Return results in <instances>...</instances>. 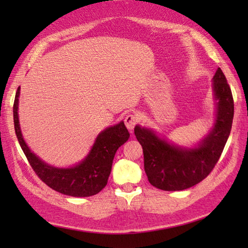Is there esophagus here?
Segmentation results:
<instances>
[{
	"label": "esophagus",
	"mask_w": 248,
	"mask_h": 248,
	"mask_svg": "<svg viewBox=\"0 0 248 248\" xmlns=\"http://www.w3.org/2000/svg\"><path fill=\"white\" fill-rule=\"evenodd\" d=\"M139 123H140V118L137 114L127 115V116H125V118H124L125 127H127L131 132H132V130L134 129V127H136V125Z\"/></svg>",
	"instance_id": "esophagus-1"
}]
</instances>
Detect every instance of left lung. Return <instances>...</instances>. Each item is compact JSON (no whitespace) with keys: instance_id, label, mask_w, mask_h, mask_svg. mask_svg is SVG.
Segmentation results:
<instances>
[{"instance_id":"obj_1","label":"left lung","mask_w":248,"mask_h":248,"mask_svg":"<svg viewBox=\"0 0 248 248\" xmlns=\"http://www.w3.org/2000/svg\"><path fill=\"white\" fill-rule=\"evenodd\" d=\"M217 100L215 128L196 149H182L167 143L149 129L134 128L143 149L144 170L151 185L162 190H184L203 180L219 161L232 128L234 100L225 75L219 68L213 77Z\"/></svg>"}]
</instances>
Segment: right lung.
<instances>
[{
    "instance_id": "obj_1",
    "label": "right lung",
    "mask_w": 248,
    "mask_h": 248,
    "mask_svg": "<svg viewBox=\"0 0 248 248\" xmlns=\"http://www.w3.org/2000/svg\"><path fill=\"white\" fill-rule=\"evenodd\" d=\"M18 97L19 87L16 91L13 106L15 133L20 148L36 175L47 186L63 195L90 197L98 194L107 185L117 150L127 142L130 137L124 121L100 132L90 154L78 165L71 169H56L37 157L25 143L18 124Z\"/></svg>"
}]
</instances>
